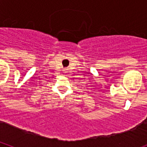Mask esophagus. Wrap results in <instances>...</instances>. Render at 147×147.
<instances>
[{
	"instance_id": "esophagus-1",
	"label": "esophagus",
	"mask_w": 147,
	"mask_h": 147,
	"mask_svg": "<svg viewBox=\"0 0 147 147\" xmlns=\"http://www.w3.org/2000/svg\"><path fill=\"white\" fill-rule=\"evenodd\" d=\"M65 71H66V70H65Z\"/></svg>"
}]
</instances>
